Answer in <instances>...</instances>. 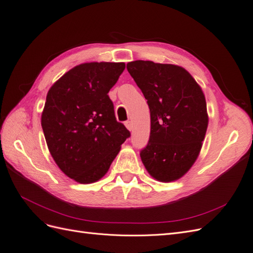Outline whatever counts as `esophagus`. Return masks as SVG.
<instances>
[{
    "instance_id": "34e87169",
    "label": "esophagus",
    "mask_w": 253,
    "mask_h": 253,
    "mask_svg": "<svg viewBox=\"0 0 253 253\" xmlns=\"http://www.w3.org/2000/svg\"><path fill=\"white\" fill-rule=\"evenodd\" d=\"M125 126H126V128L128 129V131H132V128H133V126H132V122H131V121H126V124H125Z\"/></svg>"
}]
</instances>
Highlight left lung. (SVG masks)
I'll return each mask as SVG.
<instances>
[{
    "label": "left lung",
    "mask_w": 253,
    "mask_h": 253,
    "mask_svg": "<svg viewBox=\"0 0 253 253\" xmlns=\"http://www.w3.org/2000/svg\"><path fill=\"white\" fill-rule=\"evenodd\" d=\"M126 68L148 100L151 132L141 162L153 178L171 182L194 165L209 117L204 91L185 68L137 60Z\"/></svg>",
    "instance_id": "left-lung-1"
}]
</instances>
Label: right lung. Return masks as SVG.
<instances>
[{
    "label": "right lung",
    "instance_id": "add662e5",
    "mask_svg": "<svg viewBox=\"0 0 253 253\" xmlns=\"http://www.w3.org/2000/svg\"><path fill=\"white\" fill-rule=\"evenodd\" d=\"M125 68L124 62L82 63L47 93L41 116L45 140L60 170L79 183L101 179L129 137L108 95Z\"/></svg>",
    "mask_w": 253,
    "mask_h": 253
}]
</instances>
